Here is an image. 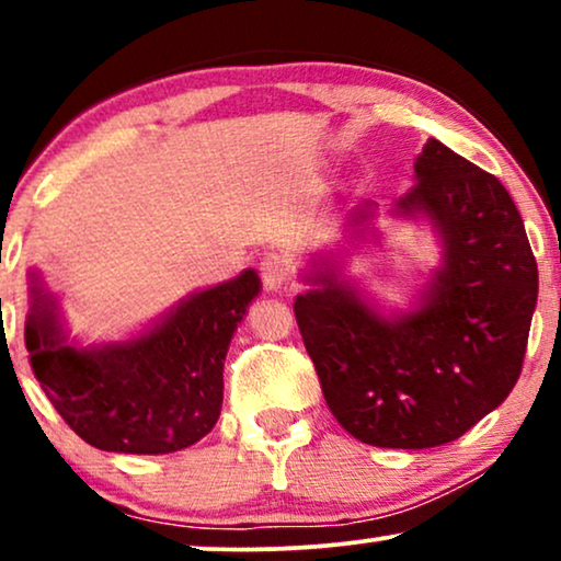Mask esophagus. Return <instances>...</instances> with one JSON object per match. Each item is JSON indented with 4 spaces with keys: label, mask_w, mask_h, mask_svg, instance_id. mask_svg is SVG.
<instances>
[{
    "label": "esophagus",
    "mask_w": 561,
    "mask_h": 561,
    "mask_svg": "<svg viewBox=\"0 0 561 561\" xmlns=\"http://www.w3.org/2000/svg\"><path fill=\"white\" fill-rule=\"evenodd\" d=\"M288 275H290L288 260L275 255V252L265 255L263 263H260V278H263V286L267 290H280L283 283L288 280Z\"/></svg>",
    "instance_id": "esophagus-1"
}]
</instances>
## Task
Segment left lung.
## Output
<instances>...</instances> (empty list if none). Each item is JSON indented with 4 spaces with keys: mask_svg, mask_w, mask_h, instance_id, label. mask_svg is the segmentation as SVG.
<instances>
[{
    "mask_svg": "<svg viewBox=\"0 0 561 561\" xmlns=\"http://www.w3.org/2000/svg\"><path fill=\"white\" fill-rule=\"evenodd\" d=\"M378 206L344 219L350 240H380ZM393 219L426 221L439 263L405 311H380L344 275V252L321 250L294 311L334 419L388 449L455 442L516 386L539 296L524 219L503 183L439 140L413 163Z\"/></svg>",
    "mask_w": 561,
    "mask_h": 561,
    "instance_id": "left-lung-1",
    "label": "left lung"
}]
</instances>
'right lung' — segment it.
Returning <instances> with one entry per match:
<instances>
[{
    "label": "right lung",
    "mask_w": 561,
    "mask_h": 561,
    "mask_svg": "<svg viewBox=\"0 0 561 561\" xmlns=\"http://www.w3.org/2000/svg\"><path fill=\"white\" fill-rule=\"evenodd\" d=\"M260 290L248 267L181 298L127 340L83 344L68 334L60 298L30 271V365L53 409L91 447L171 455L217 424L229 342Z\"/></svg>",
    "instance_id": "obj_1"
}]
</instances>
